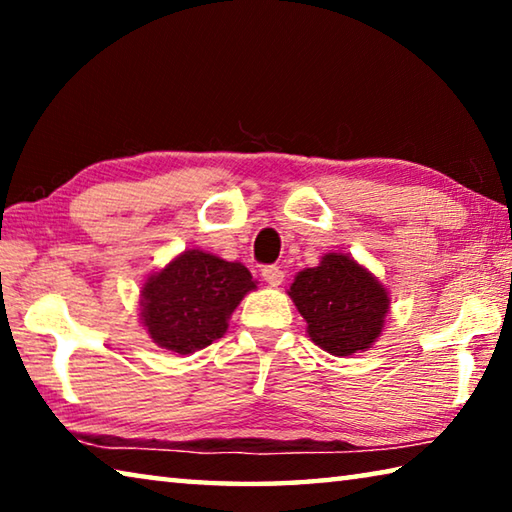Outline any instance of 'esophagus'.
I'll return each mask as SVG.
<instances>
[{
  "mask_svg": "<svg viewBox=\"0 0 512 512\" xmlns=\"http://www.w3.org/2000/svg\"><path fill=\"white\" fill-rule=\"evenodd\" d=\"M262 275H264V280L271 284V287H280V284L284 282V271L280 266H264Z\"/></svg>",
  "mask_w": 512,
  "mask_h": 512,
  "instance_id": "34e87169",
  "label": "esophagus"
}]
</instances>
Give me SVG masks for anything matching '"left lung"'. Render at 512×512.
<instances>
[{
    "label": "left lung",
    "mask_w": 512,
    "mask_h": 512,
    "mask_svg": "<svg viewBox=\"0 0 512 512\" xmlns=\"http://www.w3.org/2000/svg\"><path fill=\"white\" fill-rule=\"evenodd\" d=\"M289 296L307 320V334L334 357L368 350L388 314V291L350 255L327 253L293 280Z\"/></svg>",
    "instance_id": "obj_1"
}]
</instances>
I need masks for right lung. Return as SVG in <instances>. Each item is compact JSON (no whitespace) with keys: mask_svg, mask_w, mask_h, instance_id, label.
Masks as SVG:
<instances>
[{"mask_svg":"<svg viewBox=\"0 0 512 512\" xmlns=\"http://www.w3.org/2000/svg\"><path fill=\"white\" fill-rule=\"evenodd\" d=\"M257 289L248 268L192 248L146 277L140 316L155 345L194 354L228 329V318Z\"/></svg>","mask_w":512,"mask_h":512,"instance_id":"obj_1","label":"right lung"}]
</instances>
